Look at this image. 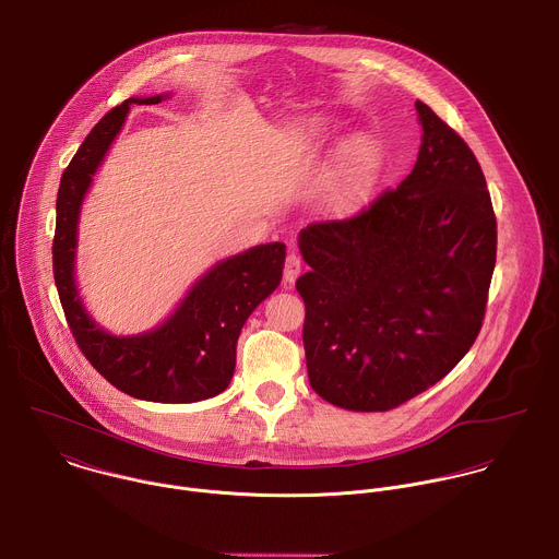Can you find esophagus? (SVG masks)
Returning <instances> with one entry per match:
<instances>
[{"instance_id": "obj_1", "label": "esophagus", "mask_w": 559, "mask_h": 559, "mask_svg": "<svg viewBox=\"0 0 559 559\" xmlns=\"http://www.w3.org/2000/svg\"><path fill=\"white\" fill-rule=\"evenodd\" d=\"M301 271H304V262H301V258L293 251V253H288L286 255V262H284V282L290 286V284H295L297 282V277L301 275Z\"/></svg>"}]
</instances>
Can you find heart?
I'll list each match as a JSON object with an SVG mask.
<instances>
[{"instance_id":"1","label":"heart","mask_w":559,"mask_h":559,"mask_svg":"<svg viewBox=\"0 0 559 559\" xmlns=\"http://www.w3.org/2000/svg\"><path fill=\"white\" fill-rule=\"evenodd\" d=\"M379 167V152L371 139L358 136L343 147L334 182V201L352 205L371 190Z\"/></svg>"}]
</instances>
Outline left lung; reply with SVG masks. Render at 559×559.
I'll return each instance as SVG.
<instances>
[{"label":"left lung","instance_id":"left-lung-1","mask_svg":"<svg viewBox=\"0 0 559 559\" xmlns=\"http://www.w3.org/2000/svg\"><path fill=\"white\" fill-rule=\"evenodd\" d=\"M412 174L347 218L299 234L310 273V385L332 405L385 412L420 394L473 347L497 262V216L484 171L427 104Z\"/></svg>","mask_w":559,"mask_h":559}]
</instances>
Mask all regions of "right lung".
<instances>
[{"label":"right lung","mask_w":559,"mask_h":559,"mask_svg":"<svg viewBox=\"0 0 559 559\" xmlns=\"http://www.w3.org/2000/svg\"><path fill=\"white\" fill-rule=\"evenodd\" d=\"M160 99V95L128 99L106 112L64 169L56 199L53 280L69 330L95 371L121 392L143 401L192 403L229 385L240 330L280 286L286 245H258L218 262L192 286L169 321L154 332L117 338L95 325L82 308L73 282L80 205L126 121L130 104H158Z\"/></svg>","instance_id":"right-lung-1"}]
</instances>
